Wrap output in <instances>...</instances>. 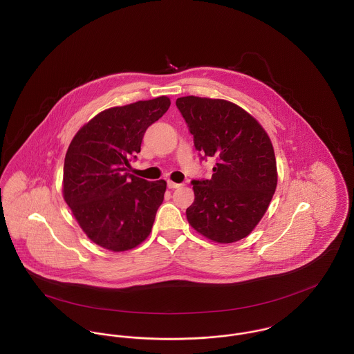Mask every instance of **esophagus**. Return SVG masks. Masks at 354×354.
Returning <instances> with one entry per match:
<instances>
[{
    "label": "esophagus",
    "mask_w": 354,
    "mask_h": 354,
    "mask_svg": "<svg viewBox=\"0 0 354 354\" xmlns=\"http://www.w3.org/2000/svg\"><path fill=\"white\" fill-rule=\"evenodd\" d=\"M181 184H177V183H173V181H167V188L170 189H176V188H180Z\"/></svg>",
    "instance_id": "esophagus-1"
}]
</instances>
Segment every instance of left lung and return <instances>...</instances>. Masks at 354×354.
Segmentation results:
<instances>
[{
  "instance_id": "1",
  "label": "left lung",
  "mask_w": 354,
  "mask_h": 354,
  "mask_svg": "<svg viewBox=\"0 0 354 354\" xmlns=\"http://www.w3.org/2000/svg\"><path fill=\"white\" fill-rule=\"evenodd\" d=\"M176 106L194 135L202 159L214 158L209 180H192L191 226L229 244L247 237L263 218L277 188V160L261 125L240 106L223 100L183 97Z\"/></svg>"
}]
</instances>
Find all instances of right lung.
<instances>
[{
	"label": "right lung",
	"mask_w": 354,
	"mask_h": 354,
	"mask_svg": "<svg viewBox=\"0 0 354 354\" xmlns=\"http://www.w3.org/2000/svg\"><path fill=\"white\" fill-rule=\"evenodd\" d=\"M159 97L97 114L73 138L64 162V199L91 241L114 252L143 243L163 202L166 181L128 173L147 128L169 109Z\"/></svg>",
	"instance_id": "1"
}]
</instances>
